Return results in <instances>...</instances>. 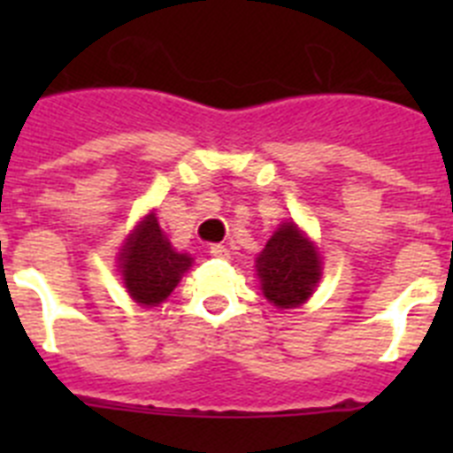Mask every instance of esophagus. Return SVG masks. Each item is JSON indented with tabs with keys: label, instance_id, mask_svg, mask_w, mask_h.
I'll return each instance as SVG.
<instances>
[{
	"label": "esophagus",
	"instance_id": "obj_1",
	"mask_svg": "<svg viewBox=\"0 0 453 453\" xmlns=\"http://www.w3.org/2000/svg\"><path fill=\"white\" fill-rule=\"evenodd\" d=\"M211 256H215V258H226V256H229V250L218 242V245H211Z\"/></svg>",
	"mask_w": 453,
	"mask_h": 453
}]
</instances>
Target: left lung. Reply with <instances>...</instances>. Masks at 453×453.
Instances as JSON below:
<instances>
[{
	"mask_svg": "<svg viewBox=\"0 0 453 453\" xmlns=\"http://www.w3.org/2000/svg\"><path fill=\"white\" fill-rule=\"evenodd\" d=\"M263 295L279 308H297L313 295L319 276V256L295 222H283L256 258Z\"/></svg>",
	"mask_w": 453,
	"mask_h": 453,
	"instance_id": "left-lung-1",
	"label": "left lung"
}]
</instances>
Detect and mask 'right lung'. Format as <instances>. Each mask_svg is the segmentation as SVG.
<instances>
[{
	"mask_svg": "<svg viewBox=\"0 0 453 453\" xmlns=\"http://www.w3.org/2000/svg\"><path fill=\"white\" fill-rule=\"evenodd\" d=\"M190 265V256L172 250L154 215L140 224L119 254L124 286L142 306L165 302Z\"/></svg>",
	"mask_w": 453,
	"mask_h": 453,
	"instance_id": "add662e5",
	"label": "right lung"
}]
</instances>
